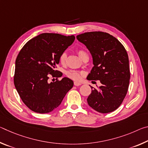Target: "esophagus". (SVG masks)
I'll list each match as a JSON object with an SVG mask.
<instances>
[{
    "instance_id": "obj_1",
    "label": "esophagus",
    "mask_w": 148,
    "mask_h": 148,
    "mask_svg": "<svg viewBox=\"0 0 148 148\" xmlns=\"http://www.w3.org/2000/svg\"><path fill=\"white\" fill-rule=\"evenodd\" d=\"M74 86H79L80 85H82V84L80 82H74Z\"/></svg>"
}]
</instances>
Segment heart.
<instances>
[{"label": "heart", "mask_w": 148, "mask_h": 148, "mask_svg": "<svg viewBox=\"0 0 148 148\" xmlns=\"http://www.w3.org/2000/svg\"><path fill=\"white\" fill-rule=\"evenodd\" d=\"M77 53H78V56L79 57L81 58V59H82L84 58V57L85 56H86L87 53L84 50H82V49H79L77 51ZM66 52H63V53H62L61 55H60L59 56V62L61 63V64L64 65L66 63ZM66 75L67 76L70 78H71L74 80H76V81H79V80L81 79L82 77V73L79 72H77V71H69L66 72Z\"/></svg>", "instance_id": "b5f03b06"}]
</instances>
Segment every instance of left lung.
<instances>
[{
	"instance_id": "1",
	"label": "left lung",
	"mask_w": 148,
	"mask_h": 148,
	"mask_svg": "<svg viewBox=\"0 0 148 148\" xmlns=\"http://www.w3.org/2000/svg\"><path fill=\"white\" fill-rule=\"evenodd\" d=\"M76 38L87 47L92 57L94 66L87 79L100 80L102 84L98 89L91 86L87 103L100 113L114 111L122 103L129 88L130 69L127 51L118 40L106 32H85Z\"/></svg>"
}]
</instances>
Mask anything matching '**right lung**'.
<instances>
[{
  "instance_id": "add662e5",
  "label": "right lung",
  "mask_w": 148,
  "mask_h": 148,
  "mask_svg": "<svg viewBox=\"0 0 148 148\" xmlns=\"http://www.w3.org/2000/svg\"><path fill=\"white\" fill-rule=\"evenodd\" d=\"M74 40V35L42 33L29 40L19 51L16 60L14 85L22 101L32 111L52 112L73 87L74 82L69 77L50 83L48 79L49 74L59 76L56 68L60 55Z\"/></svg>"
}]
</instances>
